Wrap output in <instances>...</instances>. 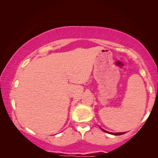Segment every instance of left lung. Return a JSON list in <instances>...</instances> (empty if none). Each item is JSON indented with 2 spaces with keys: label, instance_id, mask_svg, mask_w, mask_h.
I'll return each mask as SVG.
<instances>
[{
  "label": "left lung",
  "instance_id": "8db88e82",
  "mask_svg": "<svg viewBox=\"0 0 158 158\" xmlns=\"http://www.w3.org/2000/svg\"><path fill=\"white\" fill-rule=\"evenodd\" d=\"M100 128H101V127H100ZM101 130L103 131H105V132L109 133V134H110V135H124V134L126 133V132H119V133H113V132H109V131H106V130H104V129H103L102 128H101Z\"/></svg>",
  "mask_w": 158,
  "mask_h": 158
}]
</instances>
